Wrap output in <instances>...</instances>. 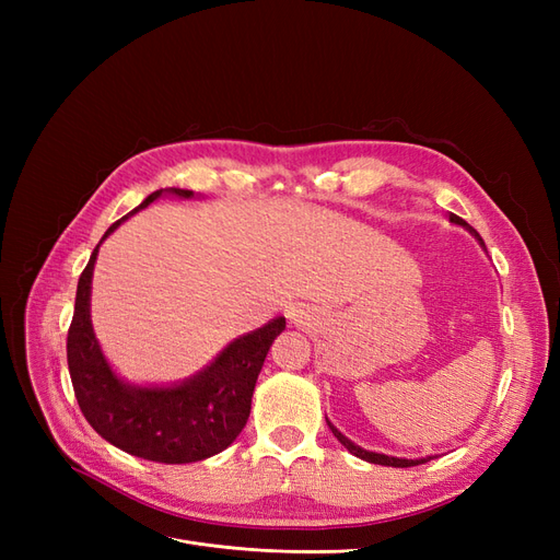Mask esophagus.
I'll list each match as a JSON object with an SVG mask.
<instances>
[{"label": "esophagus", "mask_w": 560, "mask_h": 560, "mask_svg": "<svg viewBox=\"0 0 560 560\" xmlns=\"http://www.w3.org/2000/svg\"><path fill=\"white\" fill-rule=\"evenodd\" d=\"M287 317H290V322H294V325H306V311H303L301 306H292L290 311H287Z\"/></svg>", "instance_id": "obj_1"}]
</instances>
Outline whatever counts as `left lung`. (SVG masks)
<instances>
[{
  "instance_id": "left-lung-1",
  "label": "left lung",
  "mask_w": 560,
  "mask_h": 560,
  "mask_svg": "<svg viewBox=\"0 0 560 560\" xmlns=\"http://www.w3.org/2000/svg\"><path fill=\"white\" fill-rule=\"evenodd\" d=\"M451 219V224H457V226H465L474 238L479 241V245L486 249V245H483V241H481V235L474 231L465 219H460L457 214H451L448 217ZM327 425H329V430L334 432V436L338 439V442H341L352 455H358V457H362V460H366V463H374V465H385V467H413V465H422V463H428V460H432L434 455H428V457H416V460H409V457H395V455H385V453H376V451H366V448H362V446H358L354 442H350V439L343 434V432H338L331 422L327 420Z\"/></svg>"
}]
</instances>
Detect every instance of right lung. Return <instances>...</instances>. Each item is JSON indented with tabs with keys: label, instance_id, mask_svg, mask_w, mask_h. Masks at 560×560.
Returning a JSON list of instances; mask_svg holds the SVG:
<instances>
[{
	"label": "right lung",
	"instance_id": "1",
	"mask_svg": "<svg viewBox=\"0 0 560 560\" xmlns=\"http://www.w3.org/2000/svg\"><path fill=\"white\" fill-rule=\"evenodd\" d=\"M161 196L194 198V191L159 189L149 194L140 208L107 229L103 241ZM103 241L79 278L74 317L67 331V364L81 413L109 444L144 460L186 465L222 453L245 428L254 385L270 346L284 331V317L233 338L208 366L182 383H128L109 366L91 322V282Z\"/></svg>",
	"mask_w": 560,
	"mask_h": 560
}]
</instances>
